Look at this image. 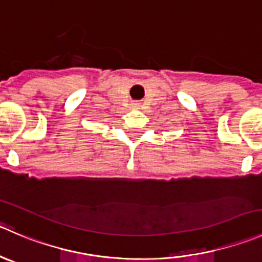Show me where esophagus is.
<instances>
[{"mask_svg": "<svg viewBox=\"0 0 262 262\" xmlns=\"http://www.w3.org/2000/svg\"><path fill=\"white\" fill-rule=\"evenodd\" d=\"M133 107H138V105H137V103H134V105H133Z\"/></svg>", "mask_w": 262, "mask_h": 262, "instance_id": "34e87169", "label": "esophagus"}]
</instances>
